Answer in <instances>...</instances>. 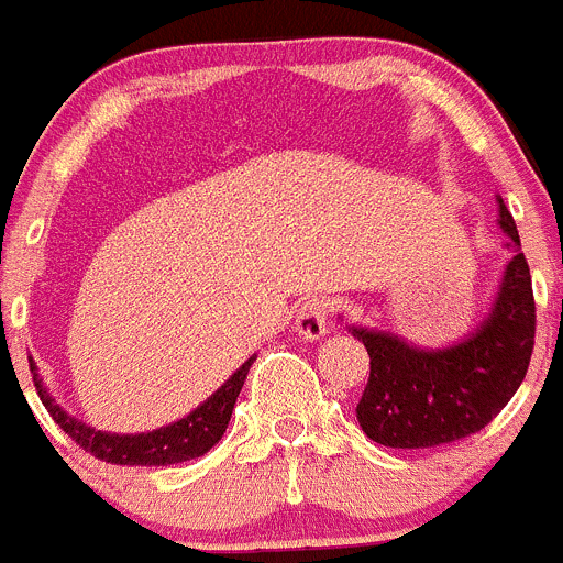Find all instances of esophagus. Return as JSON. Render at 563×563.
Segmentation results:
<instances>
[{
  "label": "esophagus",
  "instance_id": "1",
  "mask_svg": "<svg viewBox=\"0 0 563 563\" xmlns=\"http://www.w3.org/2000/svg\"><path fill=\"white\" fill-rule=\"evenodd\" d=\"M330 313H333V302H330L328 297H308L297 313L299 339H322V335L328 333Z\"/></svg>",
  "mask_w": 563,
  "mask_h": 563
}]
</instances>
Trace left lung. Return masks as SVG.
I'll list each match as a JSON object with an SVG mask.
<instances>
[{"label":"left lung","mask_w":563,"mask_h":563,"mask_svg":"<svg viewBox=\"0 0 563 563\" xmlns=\"http://www.w3.org/2000/svg\"><path fill=\"white\" fill-rule=\"evenodd\" d=\"M497 202L500 228L517 255L475 333L444 350H422L386 330L350 328L369 353V383L355 413L361 430L383 448L424 450L466 439L508 406L528 375L536 339L533 286L514 217L500 197Z\"/></svg>","instance_id":"1"}]
</instances>
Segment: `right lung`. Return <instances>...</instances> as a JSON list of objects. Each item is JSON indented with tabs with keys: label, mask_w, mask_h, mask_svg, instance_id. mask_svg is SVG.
Returning <instances> with one entry per match:
<instances>
[{
	"label": "right lung",
	"mask_w": 563,
	"mask_h": 563,
	"mask_svg": "<svg viewBox=\"0 0 563 563\" xmlns=\"http://www.w3.org/2000/svg\"><path fill=\"white\" fill-rule=\"evenodd\" d=\"M252 361L255 358L244 361V364L230 375V380L224 383L219 391L210 394L202 406L194 408L188 417L177 419V422L166 424V428L135 435L104 433V430H93L88 428L86 422H80V419L68 417V413L52 400L49 391H46L44 383H41V377L35 375L38 369H35L33 361H30V372H33L35 388H38V397L41 402H44L46 411H49V417L60 424L63 433H68V439L77 441V444H80L86 453H91L93 459L108 461V464L115 466H169L199 459V455L208 453V450L222 439Z\"/></svg>",
	"instance_id": "1"
}]
</instances>
